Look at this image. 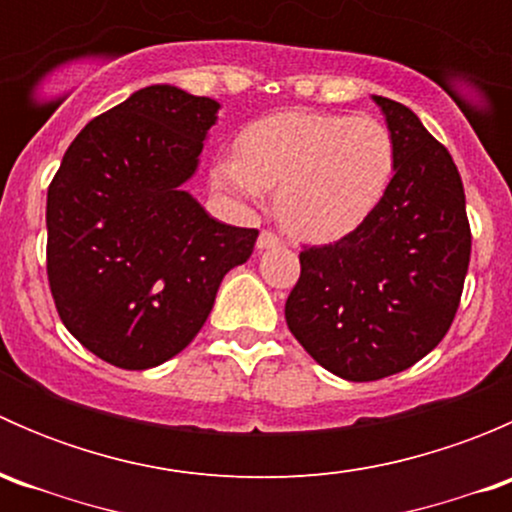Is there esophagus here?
<instances>
[{"label":"esophagus","instance_id":"1","mask_svg":"<svg viewBox=\"0 0 512 512\" xmlns=\"http://www.w3.org/2000/svg\"><path fill=\"white\" fill-rule=\"evenodd\" d=\"M272 247H282V237H277L272 230H262L257 237V250H272Z\"/></svg>","mask_w":512,"mask_h":512}]
</instances>
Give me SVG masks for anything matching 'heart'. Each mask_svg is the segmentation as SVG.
Here are the masks:
<instances>
[{
    "instance_id": "obj_1",
    "label": "heart",
    "mask_w": 512,
    "mask_h": 512,
    "mask_svg": "<svg viewBox=\"0 0 512 512\" xmlns=\"http://www.w3.org/2000/svg\"><path fill=\"white\" fill-rule=\"evenodd\" d=\"M235 148L237 158L215 165V185L247 203L277 190V218L304 240L356 230L386 198L399 163L386 123L344 113H272Z\"/></svg>"
}]
</instances>
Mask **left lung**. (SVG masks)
<instances>
[{"label":"left lung","instance_id":"1","mask_svg":"<svg viewBox=\"0 0 512 512\" xmlns=\"http://www.w3.org/2000/svg\"><path fill=\"white\" fill-rule=\"evenodd\" d=\"M394 133V183L356 230L299 252L289 332L347 381H376L438 347L471 262L466 193L451 153L404 103L374 96Z\"/></svg>","mask_w":512,"mask_h":512}]
</instances>
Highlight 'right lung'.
<instances>
[{
  "label": "right lung",
  "instance_id": "1",
  "mask_svg": "<svg viewBox=\"0 0 512 512\" xmlns=\"http://www.w3.org/2000/svg\"><path fill=\"white\" fill-rule=\"evenodd\" d=\"M220 103L158 84L84 126L46 193V275L64 327L143 371L183 352L257 230L210 218L180 185Z\"/></svg>",
  "mask_w": 512,
  "mask_h": 512
}]
</instances>
